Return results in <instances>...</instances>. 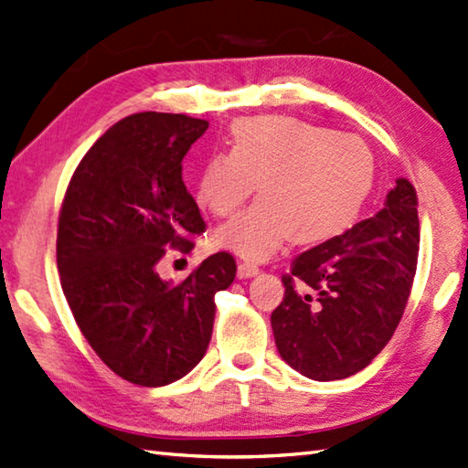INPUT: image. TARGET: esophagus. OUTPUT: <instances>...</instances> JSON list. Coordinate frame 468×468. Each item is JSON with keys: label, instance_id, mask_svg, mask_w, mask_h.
<instances>
[{"label": "esophagus", "instance_id": "obj_1", "mask_svg": "<svg viewBox=\"0 0 468 468\" xmlns=\"http://www.w3.org/2000/svg\"><path fill=\"white\" fill-rule=\"evenodd\" d=\"M258 271H260L258 265H255V263H250V261H241L239 265H237V278H241V280L258 276Z\"/></svg>", "mask_w": 468, "mask_h": 468}]
</instances>
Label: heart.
<instances>
[{"label":"heart","mask_w":468,"mask_h":468,"mask_svg":"<svg viewBox=\"0 0 468 468\" xmlns=\"http://www.w3.org/2000/svg\"><path fill=\"white\" fill-rule=\"evenodd\" d=\"M373 158L359 137L294 117H245L229 152L200 170L198 205L215 217L237 213L260 185V200L217 229L215 243L261 261L292 235L302 245L341 235L371 188Z\"/></svg>","instance_id":"heart-1"}]
</instances>
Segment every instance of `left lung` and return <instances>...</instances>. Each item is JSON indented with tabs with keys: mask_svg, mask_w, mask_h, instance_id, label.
I'll return each mask as SVG.
<instances>
[{
	"mask_svg": "<svg viewBox=\"0 0 468 468\" xmlns=\"http://www.w3.org/2000/svg\"><path fill=\"white\" fill-rule=\"evenodd\" d=\"M418 250L416 188L398 178L381 210L296 255L282 276L286 292L271 313L282 359L316 381L367 367L404 316Z\"/></svg>",
	"mask_w": 468,
	"mask_h": 468,
	"instance_id": "8db88e82",
	"label": "left lung"
}]
</instances>
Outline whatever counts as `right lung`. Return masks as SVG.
Segmentation results:
<instances>
[{
	"instance_id": "1",
	"label": "right lung",
	"mask_w": 468,
	"mask_h": 468,
	"mask_svg": "<svg viewBox=\"0 0 468 468\" xmlns=\"http://www.w3.org/2000/svg\"><path fill=\"white\" fill-rule=\"evenodd\" d=\"M208 122L135 113L99 137L64 192L57 263L77 324L109 369L142 388L185 378L213 335L215 294L231 286V253L210 255L180 283L155 263L205 233L182 182V158Z\"/></svg>"
}]
</instances>
